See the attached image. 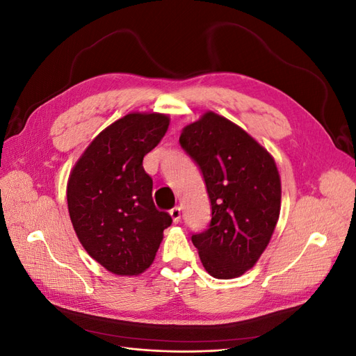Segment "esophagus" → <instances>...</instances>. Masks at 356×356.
<instances>
[{
    "label": "esophagus",
    "instance_id": "34e87169",
    "mask_svg": "<svg viewBox=\"0 0 356 356\" xmlns=\"http://www.w3.org/2000/svg\"><path fill=\"white\" fill-rule=\"evenodd\" d=\"M169 213H170L172 220H174V222H178V221L181 220V208H179V207L172 208V209L169 211Z\"/></svg>",
    "mask_w": 356,
    "mask_h": 356
}]
</instances>
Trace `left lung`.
I'll return each instance as SVG.
<instances>
[{
	"label": "left lung",
	"mask_w": 356,
	"mask_h": 356,
	"mask_svg": "<svg viewBox=\"0 0 356 356\" xmlns=\"http://www.w3.org/2000/svg\"><path fill=\"white\" fill-rule=\"evenodd\" d=\"M179 144L199 165L212 207L209 229L191 242L211 276L239 277L261 257L279 220L282 190L275 159L213 111L182 129Z\"/></svg>",
	"instance_id": "left-lung-1"
}]
</instances>
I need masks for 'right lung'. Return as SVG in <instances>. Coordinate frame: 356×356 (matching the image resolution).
Returning a JSON list of instances; mask_svg holds the SVG:
<instances>
[{
    "label": "right lung",
    "instance_id": "right-lung-1",
    "mask_svg": "<svg viewBox=\"0 0 356 356\" xmlns=\"http://www.w3.org/2000/svg\"><path fill=\"white\" fill-rule=\"evenodd\" d=\"M169 122L160 113L126 114L93 139L70 174L67 200L75 234L114 275L147 270L172 222L156 208L153 179L143 166Z\"/></svg>",
    "mask_w": 356,
    "mask_h": 356
}]
</instances>
